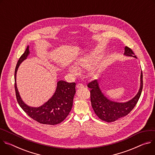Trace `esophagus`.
<instances>
[{
	"label": "esophagus",
	"instance_id": "1",
	"mask_svg": "<svg viewBox=\"0 0 155 155\" xmlns=\"http://www.w3.org/2000/svg\"><path fill=\"white\" fill-rule=\"evenodd\" d=\"M76 87H77L78 89L82 88V87H84V85H83L82 84H78L76 85Z\"/></svg>",
	"mask_w": 155,
	"mask_h": 155
}]
</instances>
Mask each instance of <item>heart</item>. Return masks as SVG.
<instances>
[{
	"mask_svg": "<svg viewBox=\"0 0 155 155\" xmlns=\"http://www.w3.org/2000/svg\"><path fill=\"white\" fill-rule=\"evenodd\" d=\"M101 60V57L97 55L92 56H86L80 58L77 61V65L79 66V68L83 69V70H89L91 69L94 66L97 64ZM70 71L73 74H78L79 73V69L75 66H71L69 68Z\"/></svg>",
	"mask_w": 155,
	"mask_h": 155,
	"instance_id": "heart-1",
	"label": "heart"
}]
</instances>
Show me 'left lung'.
<instances>
[{
  "label": "left lung",
  "mask_w": 155,
  "mask_h": 155,
  "mask_svg": "<svg viewBox=\"0 0 155 155\" xmlns=\"http://www.w3.org/2000/svg\"><path fill=\"white\" fill-rule=\"evenodd\" d=\"M124 55L137 58L131 48L126 46ZM87 87L91 89V101L95 113L103 121L110 123L127 115L135 107L141 95L143 89V74L140 75V87L137 94L125 103H118L108 99L99 87L97 79L90 82Z\"/></svg>",
  "instance_id": "1"
}]
</instances>
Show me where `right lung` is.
Wrapping results in <instances>:
<instances>
[{"label":"right lung","mask_w":155,"mask_h":155,"mask_svg":"<svg viewBox=\"0 0 155 155\" xmlns=\"http://www.w3.org/2000/svg\"><path fill=\"white\" fill-rule=\"evenodd\" d=\"M29 54V46L24 54L19 58L15 71V89L16 97L19 105L23 110L32 119L37 122L48 125H55L61 123L70 113L72 107L73 98L76 93V83L59 81L54 95L41 107L35 108L26 105L21 100L16 87V71L21 64Z\"/></svg>","instance_id":"add662e5"}]
</instances>
